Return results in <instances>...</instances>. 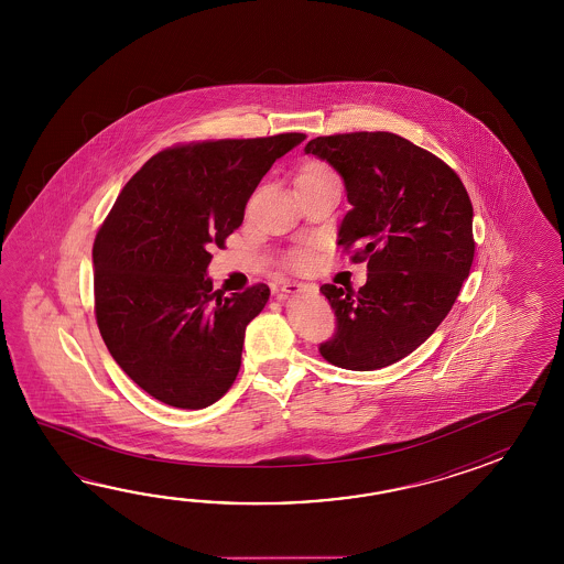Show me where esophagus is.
I'll list each match as a JSON object with an SVG mask.
<instances>
[{"label":"esophagus","mask_w":564,"mask_h":564,"mask_svg":"<svg viewBox=\"0 0 564 564\" xmlns=\"http://www.w3.org/2000/svg\"><path fill=\"white\" fill-rule=\"evenodd\" d=\"M302 290H306V284H299V282H288L284 286L280 288V294H278V299L284 300L290 296V294H299Z\"/></svg>","instance_id":"34e87169"}]
</instances>
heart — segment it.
Wrapping results in <instances>:
<instances>
[{"instance_id":"b5f03b06","label":"heart","mask_w":564,"mask_h":564,"mask_svg":"<svg viewBox=\"0 0 564 564\" xmlns=\"http://www.w3.org/2000/svg\"><path fill=\"white\" fill-rule=\"evenodd\" d=\"M300 175H302V177H306V175L321 177V175H333V171L326 167L324 163L312 161L308 165H304V169L300 171ZM311 264L312 253L308 252V250H296V252H292L288 256V265H290L292 270H306V268H311Z\"/></svg>"}]
</instances>
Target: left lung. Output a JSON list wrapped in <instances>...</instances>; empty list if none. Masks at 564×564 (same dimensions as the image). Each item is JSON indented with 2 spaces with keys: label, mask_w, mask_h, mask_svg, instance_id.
<instances>
[{
  "label": "left lung",
  "mask_w": 564,
  "mask_h": 564,
  "mask_svg": "<svg viewBox=\"0 0 564 564\" xmlns=\"http://www.w3.org/2000/svg\"><path fill=\"white\" fill-rule=\"evenodd\" d=\"M345 181L338 246L367 262V284H324L336 333L328 362L377 371L423 345L452 311L474 262V209L456 171L393 132L316 137L304 147Z\"/></svg>",
  "instance_id": "obj_1"
}]
</instances>
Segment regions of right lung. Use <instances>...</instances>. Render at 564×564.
<instances>
[{"label": "right lung", "instance_id": "1", "mask_svg": "<svg viewBox=\"0 0 564 564\" xmlns=\"http://www.w3.org/2000/svg\"><path fill=\"white\" fill-rule=\"evenodd\" d=\"M304 139L284 132L161 151L122 187L98 229V330L120 369L161 403L209 408L236 381L246 326L270 288L224 296L207 276L209 248H224L258 183Z\"/></svg>", "mask_w": 564, "mask_h": 564}]
</instances>
